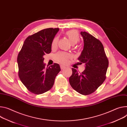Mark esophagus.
<instances>
[{
  "instance_id": "obj_1",
  "label": "esophagus",
  "mask_w": 127,
  "mask_h": 127,
  "mask_svg": "<svg viewBox=\"0 0 127 127\" xmlns=\"http://www.w3.org/2000/svg\"><path fill=\"white\" fill-rule=\"evenodd\" d=\"M60 68H61V69H65L66 67H65L63 66L62 65H61V66H60Z\"/></svg>"
}]
</instances>
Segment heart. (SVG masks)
<instances>
[{
	"label": "heart",
	"instance_id": "b5f03b06",
	"mask_svg": "<svg viewBox=\"0 0 127 127\" xmlns=\"http://www.w3.org/2000/svg\"><path fill=\"white\" fill-rule=\"evenodd\" d=\"M65 35L67 36L68 39L70 41L71 44H75L77 43L80 39L78 32L76 30H70L67 31L65 33ZM58 38L56 37L53 39L52 43V48H55L57 46ZM71 55L69 53L66 52H61L57 53L55 56V60L63 65H66L68 63V61L71 58Z\"/></svg>",
	"mask_w": 127,
	"mask_h": 127
}]
</instances>
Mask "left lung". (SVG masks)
<instances>
[{
  "label": "left lung",
  "mask_w": 127,
  "mask_h": 127,
  "mask_svg": "<svg viewBox=\"0 0 127 127\" xmlns=\"http://www.w3.org/2000/svg\"><path fill=\"white\" fill-rule=\"evenodd\" d=\"M84 39V49L78 60L85 64V69L79 73L72 68L69 81L72 88L84 95L94 92L106 79L108 60L101 42L86 32H80Z\"/></svg>",
  "instance_id": "8db88e82"
}]
</instances>
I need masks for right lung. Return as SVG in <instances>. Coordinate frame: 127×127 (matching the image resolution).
<instances>
[{"label": "right lung", "mask_w": 127, "mask_h": 127, "mask_svg": "<svg viewBox=\"0 0 127 127\" xmlns=\"http://www.w3.org/2000/svg\"><path fill=\"white\" fill-rule=\"evenodd\" d=\"M59 30L47 28L29 36L18 54L19 77L32 93L39 95L50 90L61 70L58 64L46 66L43 63V56L51 53L52 41Z\"/></svg>", "instance_id": "add662e5"}]
</instances>
